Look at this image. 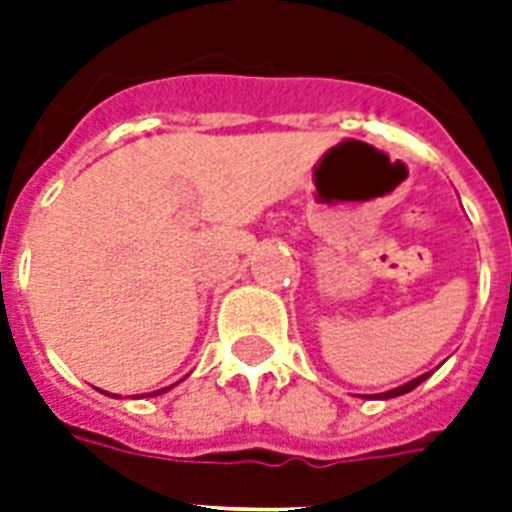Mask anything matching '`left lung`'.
<instances>
[{
	"label": "left lung",
	"instance_id": "1",
	"mask_svg": "<svg viewBox=\"0 0 512 512\" xmlns=\"http://www.w3.org/2000/svg\"><path fill=\"white\" fill-rule=\"evenodd\" d=\"M425 377H428V374H422V377H417V380L406 382V385H401V388H396V390H388V393H382L380 398H396V396H404V393H409V390H414V388H417V385H420V382L425 380Z\"/></svg>",
	"mask_w": 512,
	"mask_h": 512
}]
</instances>
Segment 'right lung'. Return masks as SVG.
<instances>
[{
	"label": "right lung",
	"mask_w": 512,
	"mask_h": 512,
	"mask_svg": "<svg viewBox=\"0 0 512 512\" xmlns=\"http://www.w3.org/2000/svg\"><path fill=\"white\" fill-rule=\"evenodd\" d=\"M156 393H162V390H156Z\"/></svg>",
	"instance_id": "obj_1"
}]
</instances>
